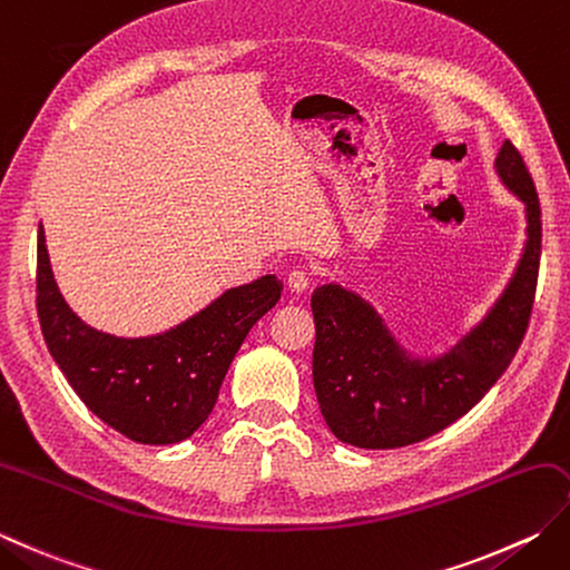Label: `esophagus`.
Returning a JSON list of instances; mask_svg holds the SVG:
<instances>
[{
	"label": "esophagus",
	"instance_id": "34e87169",
	"mask_svg": "<svg viewBox=\"0 0 570 570\" xmlns=\"http://www.w3.org/2000/svg\"><path fill=\"white\" fill-rule=\"evenodd\" d=\"M286 284H288V288H292V294H304L311 286V276L304 269H294V272H288Z\"/></svg>",
	"mask_w": 570,
	"mask_h": 570
}]
</instances>
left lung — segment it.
I'll use <instances>...</instances> for the list:
<instances>
[{"mask_svg":"<svg viewBox=\"0 0 570 570\" xmlns=\"http://www.w3.org/2000/svg\"><path fill=\"white\" fill-rule=\"evenodd\" d=\"M494 170L527 212V242L509 284L448 351L412 355L373 304L323 284L311 296L316 323L314 387L328 430L363 450L407 448L466 415L509 363L529 328L541 262V205L519 150L501 145Z\"/></svg>","mask_w":570,"mask_h":570,"instance_id":"left-lung-1","label":"left lung"}]
</instances>
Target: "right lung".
I'll return each instance as SVG.
<instances>
[{"label": "right lung", "mask_w": 570, "mask_h": 570, "mask_svg": "<svg viewBox=\"0 0 570 570\" xmlns=\"http://www.w3.org/2000/svg\"><path fill=\"white\" fill-rule=\"evenodd\" d=\"M282 288L266 274L155 336H110L66 304L39 225L37 311L51 358L96 417L140 444L183 442L203 425L239 345Z\"/></svg>", "instance_id": "1"}]
</instances>
